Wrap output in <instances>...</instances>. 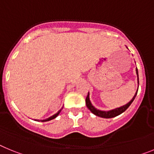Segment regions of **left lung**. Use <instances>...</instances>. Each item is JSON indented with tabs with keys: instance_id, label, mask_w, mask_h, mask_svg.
<instances>
[{
	"instance_id": "obj_1",
	"label": "left lung",
	"mask_w": 154,
	"mask_h": 154,
	"mask_svg": "<svg viewBox=\"0 0 154 154\" xmlns=\"http://www.w3.org/2000/svg\"><path fill=\"white\" fill-rule=\"evenodd\" d=\"M136 71H137V77H138V80H139L138 70H137V68L136 69ZM138 83H139V81H138ZM137 91H138V89H137ZM137 92H136L135 96H133V98L132 99V100L130 102V103H127V104L125 105V106H121V107H119V108L115 109L110 110V111H101V110L96 109L95 108V107H94L92 104H91L90 100H89V93H88V96H87L86 99H85V104H86V106L88 107V109L90 110L92 113L95 114L96 116H100V117H102V118H106V119L115 117V116H117L120 115L121 113H123L124 111H126V110L127 109L128 107L130 106V105H131V103H133V100H134V99H135L136 96H137Z\"/></svg>"
}]
</instances>
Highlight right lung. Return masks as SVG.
Instances as JSON below:
<instances>
[{
    "label": "right lung",
    "mask_w": 154,
    "mask_h": 154,
    "mask_svg": "<svg viewBox=\"0 0 154 154\" xmlns=\"http://www.w3.org/2000/svg\"><path fill=\"white\" fill-rule=\"evenodd\" d=\"M61 110H62V109H60V110H59V111H58V112H57L56 114H55V115H53L52 116H51V117L48 118V119H44V120H42V122H46V121H49V120H51V119H55V117H57V116H58V114L60 113Z\"/></svg>",
    "instance_id": "1"
}]
</instances>
